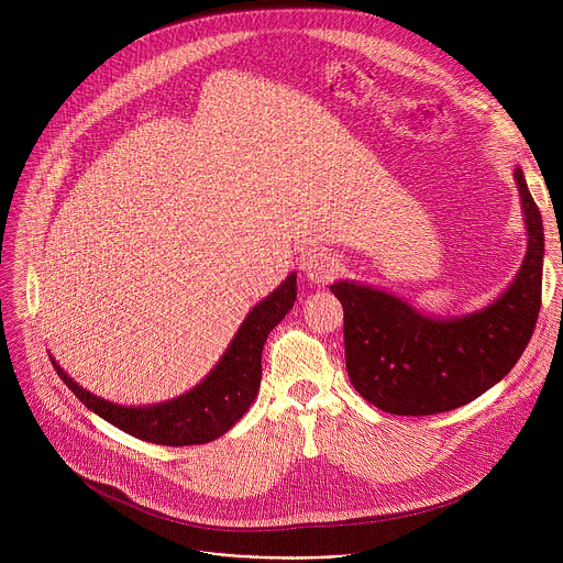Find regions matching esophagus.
<instances>
[{"instance_id":"34e87169","label":"esophagus","mask_w":563,"mask_h":563,"mask_svg":"<svg viewBox=\"0 0 563 563\" xmlns=\"http://www.w3.org/2000/svg\"><path fill=\"white\" fill-rule=\"evenodd\" d=\"M339 272V263L334 256L323 254V252H311L302 258V274L313 283V285H328Z\"/></svg>"}]
</instances>
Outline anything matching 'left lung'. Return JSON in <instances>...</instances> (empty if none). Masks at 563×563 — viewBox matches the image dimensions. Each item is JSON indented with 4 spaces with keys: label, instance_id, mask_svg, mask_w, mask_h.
I'll return each mask as SVG.
<instances>
[{
    "label": "left lung",
    "instance_id": "1",
    "mask_svg": "<svg viewBox=\"0 0 563 563\" xmlns=\"http://www.w3.org/2000/svg\"><path fill=\"white\" fill-rule=\"evenodd\" d=\"M515 180L528 252L517 278L488 307L430 318L367 285L330 287L345 311L347 374L367 404L396 417L448 412L497 385L523 354L541 307L543 222L519 167Z\"/></svg>",
    "mask_w": 563,
    "mask_h": 563
}]
</instances>
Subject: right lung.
<instances>
[{
	"mask_svg": "<svg viewBox=\"0 0 563 563\" xmlns=\"http://www.w3.org/2000/svg\"><path fill=\"white\" fill-rule=\"evenodd\" d=\"M296 300V274L261 300L243 320L211 374L191 391L148 408H124L79 387L53 358V367L82 404L122 432L157 445H198L222 437L250 410L261 387L263 345Z\"/></svg>",
	"mask_w": 563,
	"mask_h": 563,
	"instance_id": "add662e5",
	"label": "right lung"
}]
</instances>
